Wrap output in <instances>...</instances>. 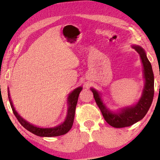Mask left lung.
<instances>
[{"mask_svg":"<svg viewBox=\"0 0 160 160\" xmlns=\"http://www.w3.org/2000/svg\"><path fill=\"white\" fill-rule=\"evenodd\" d=\"M132 47L140 55L144 67V78L145 80L142 95L136 104L131 107L122 108L120 109V111L113 113L110 111L105 107L98 91L91 88L95 102L102 112L104 120L110 126L114 128L127 127L142 120L148 113L153 102L154 95V76L151 64L147 58L144 50L141 47L132 46Z\"/></svg>","mask_w":160,"mask_h":160,"instance_id":"1","label":"left lung"}]
</instances>
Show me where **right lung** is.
<instances>
[{
  "instance_id": "1",
  "label": "right lung",
  "mask_w": 160,
  "mask_h": 160,
  "mask_svg": "<svg viewBox=\"0 0 160 160\" xmlns=\"http://www.w3.org/2000/svg\"><path fill=\"white\" fill-rule=\"evenodd\" d=\"M82 87L80 86L75 89L72 92H71L68 95V109L67 117H66L65 120L64 121L63 123L58 126H56L53 128H39L38 126H34V125L31 124L30 122H27L26 120H24L22 117H20L19 113L16 112L15 108L13 107V104L11 101L10 93L8 90V97L9 101H10L11 108H12V112H13L14 115L17 118V120L20 122V124L23 126L24 128H26L29 132L34 134V135H38L40 137H56L59 136V135H65L67 132H68L69 130L71 129L73 126V122H74V115H75V110H76V106L78 104L79 94L81 92Z\"/></svg>"
}]
</instances>
